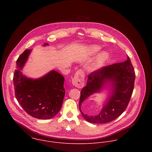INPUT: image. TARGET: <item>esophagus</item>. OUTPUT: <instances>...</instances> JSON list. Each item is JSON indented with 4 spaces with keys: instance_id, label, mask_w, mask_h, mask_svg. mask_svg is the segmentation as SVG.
I'll return each instance as SVG.
<instances>
[{
    "instance_id": "1",
    "label": "esophagus",
    "mask_w": 152,
    "mask_h": 152,
    "mask_svg": "<svg viewBox=\"0 0 152 152\" xmlns=\"http://www.w3.org/2000/svg\"><path fill=\"white\" fill-rule=\"evenodd\" d=\"M84 73L81 70L77 71L72 79V84L77 88H83L84 86Z\"/></svg>"
}]
</instances>
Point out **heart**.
Segmentation results:
<instances>
[{"label":"heart","instance_id":"obj_1","mask_svg":"<svg viewBox=\"0 0 152 152\" xmlns=\"http://www.w3.org/2000/svg\"><path fill=\"white\" fill-rule=\"evenodd\" d=\"M101 50V47L97 45H94L89 48V53L91 55H95L98 53ZM109 58V54L106 52L104 51L101 53L95 59L94 63L90 67L91 71H95L98 68H101L102 65L105 64V63L108 60Z\"/></svg>","mask_w":152,"mask_h":152}]
</instances>
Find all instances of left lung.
<instances>
[{
	"label": "left lung",
	"instance_id": "obj_1",
	"mask_svg": "<svg viewBox=\"0 0 152 152\" xmlns=\"http://www.w3.org/2000/svg\"><path fill=\"white\" fill-rule=\"evenodd\" d=\"M134 80L135 73L129 57L123 63L104 66L91 72L88 76L86 86L81 91L79 107L82 116L88 122L94 124L108 123L116 119L128 105L134 88ZM108 82L111 83L112 92L100 112L92 116L82 112L80 106L82 102L92 93L100 91ZM85 105H87L85 102ZM88 107L87 110H89Z\"/></svg>",
	"mask_w": 152,
	"mask_h": 152
}]
</instances>
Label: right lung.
<instances>
[{
    "mask_svg": "<svg viewBox=\"0 0 152 152\" xmlns=\"http://www.w3.org/2000/svg\"><path fill=\"white\" fill-rule=\"evenodd\" d=\"M31 51L26 50L16 61L13 80L15 96L28 115L38 119H49L55 116L62 107L65 93L64 78L54 70L39 79L23 75L21 70Z\"/></svg>",
    "mask_w": 152,
    "mask_h": 152,
    "instance_id": "1",
    "label": "right lung"
}]
</instances>
